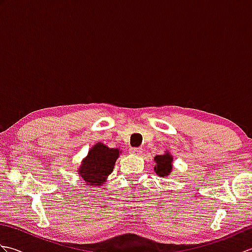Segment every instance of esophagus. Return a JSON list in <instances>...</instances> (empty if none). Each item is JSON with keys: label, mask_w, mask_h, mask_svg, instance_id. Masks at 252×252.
Returning <instances> with one entry per match:
<instances>
[{"label": "esophagus", "mask_w": 252, "mask_h": 252, "mask_svg": "<svg viewBox=\"0 0 252 252\" xmlns=\"http://www.w3.org/2000/svg\"><path fill=\"white\" fill-rule=\"evenodd\" d=\"M130 153L132 155H141L142 153V149L141 148H136V147H133L130 149Z\"/></svg>", "instance_id": "34e87169"}]
</instances>
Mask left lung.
Returning <instances> with one entry per match:
<instances>
[{"label": "left lung", "mask_w": 252, "mask_h": 252, "mask_svg": "<svg viewBox=\"0 0 252 252\" xmlns=\"http://www.w3.org/2000/svg\"><path fill=\"white\" fill-rule=\"evenodd\" d=\"M154 159L155 162H156V167L154 168V170L156 171L157 175L161 176V178L168 176L172 171V156L169 153H165L163 155H158Z\"/></svg>", "instance_id": "left-lung-1"}]
</instances>
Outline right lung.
<instances>
[{"label": "right lung", "mask_w": 252, "mask_h": 252, "mask_svg": "<svg viewBox=\"0 0 252 252\" xmlns=\"http://www.w3.org/2000/svg\"><path fill=\"white\" fill-rule=\"evenodd\" d=\"M119 158V149L109 148L105 144L97 143L89 151L88 156L79 168V174L90 186H100L106 182L107 176L115 167Z\"/></svg>", "instance_id": "right-lung-1"}]
</instances>
